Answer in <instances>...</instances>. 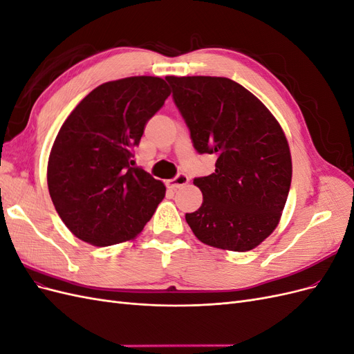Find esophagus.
I'll use <instances>...</instances> for the list:
<instances>
[{
  "label": "esophagus",
  "mask_w": 354,
  "mask_h": 354,
  "mask_svg": "<svg viewBox=\"0 0 354 354\" xmlns=\"http://www.w3.org/2000/svg\"><path fill=\"white\" fill-rule=\"evenodd\" d=\"M187 183H189V177L186 174H178L173 180L168 181V187L178 189V187H183Z\"/></svg>",
  "instance_id": "34e87169"
}]
</instances>
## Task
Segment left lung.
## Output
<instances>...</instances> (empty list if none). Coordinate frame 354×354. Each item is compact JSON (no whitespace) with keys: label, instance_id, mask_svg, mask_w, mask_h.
<instances>
[{"label":"left lung","instance_id":"8db88e82","mask_svg":"<svg viewBox=\"0 0 354 354\" xmlns=\"http://www.w3.org/2000/svg\"><path fill=\"white\" fill-rule=\"evenodd\" d=\"M199 153L216 171L194 180L202 205L186 214L209 246L245 252L279 224L292 177L289 145L272 112L241 84L223 77H165Z\"/></svg>","mask_w":354,"mask_h":354}]
</instances>
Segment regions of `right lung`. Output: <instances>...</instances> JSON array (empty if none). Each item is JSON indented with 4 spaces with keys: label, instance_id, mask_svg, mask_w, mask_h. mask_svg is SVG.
<instances>
[{
    "label": "right lung",
    "instance_id": "obj_1",
    "mask_svg": "<svg viewBox=\"0 0 354 354\" xmlns=\"http://www.w3.org/2000/svg\"><path fill=\"white\" fill-rule=\"evenodd\" d=\"M171 94L165 80L128 77L99 85L78 103L53 143L48 192L78 239L109 246L134 239L165 196V186L131 167V149Z\"/></svg>",
    "mask_w": 354,
    "mask_h": 354
}]
</instances>
